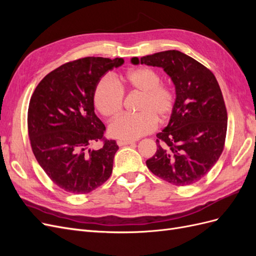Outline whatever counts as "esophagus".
I'll return each instance as SVG.
<instances>
[{
  "label": "esophagus",
  "instance_id": "obj_1",
  "mask_svg": "<svg viewBox=\"0 0 256 256\" xmlns=\"http://www.w3.org/2000/svg\"><path fill=\"white\" fill-rule=\"evenodd\" d=\"M134 141H122V140H118V146H124V145H129V144H132Z\"/></svg>",
  "mask_w": 256,
  "mask_h": 256
}]
</instances>
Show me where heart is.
Returning <instances> with one entry per match:
<instances>
[{"label": "heart", "instance_id": "obj_1", "mask_svg": "<svg viewBox=\"0 0 256 256\" xmlns=\"http://www.w3.org/2000/svg\"><path fill=\"white\" fill-rule=\"evenodd\" d=\"M160 74L150 67L131 69L124 74L118 84L109 76L100 79L94 90L95 108L106 118H113L122 109V90L141 92L136 114L122 115L109 126V134L120 140L132 141L150 134L159 122H166L171 116L176 92L171 84L160 82Z\"/></svg>", "mask_w": 256, "mask_h": 256}]
</instances>
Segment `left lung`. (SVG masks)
Returning <instances> with one entry per match:
<instances>
[{"label":"left lung","instance_id":"left-lung-1","mask_svg":"<svg viewBox=\"0 0 256 256\" xmlns=\"http://www.w3.org/2000/svg\"><path fill=\"white\" fill-rule=\"evenodd\" d=\"M131 63L161 67L175 85L176 102L168 126L157 134V152L146 161L150 172L175 186L203 178L223 152L228 113L214 74L180 51L132 58Z\"/></svg>","mask_w":256,"mask_h":256}]
</instances>
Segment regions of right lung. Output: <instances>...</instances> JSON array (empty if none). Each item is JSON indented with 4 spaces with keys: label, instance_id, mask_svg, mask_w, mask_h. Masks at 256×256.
<instances>
[{
    "label": "right lung",
    "instance_id": "1",
    "mask_svg": "<svg viewBox=\"0 0 256 256\" xmlns=\"http://www.w3.org/2000/svg\"><path fill=\"white\" fill-rule=\"evenodd\" d=\"M124 60L84 58L48 74L37 85L28 106V128L38 164L67 192L83 194L112 174L118 146L104 140L106 127L95 114L94 90L102 76ZM104 142L98 150L90 145Z\"/></svg>",
    "mask_w": 256,
    "mask_h": 256
}]
</instances>
